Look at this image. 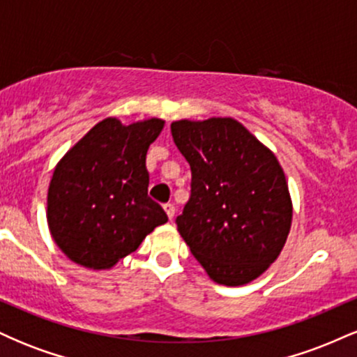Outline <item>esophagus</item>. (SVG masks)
I'll return each mask as SVG.
<instances>
[{"label": "esophagus", "instance_id": "obj_1", "mask_svg": "<svg viewBox=\"0 0 357 357\" xmlns=\"http://www.w3.org/2000/svg\"><path fill=\"white\" fill-rule=\"evenodd\" d=\"M165 211H166L167 218H169V220H173V218H174V213H176V208H174V204H171V203L165 204Z\"/></svg>", "mask_w": 357, "mask_h": 357}]
</instances>
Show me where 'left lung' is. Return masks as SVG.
Instances as JSON below:
<instances>
[{
  "label": "left lung",
  "mask_w": 357,
  "mask_h": 357,
  "mask_svg": "<svg viewBox=\"0 0 357 357\" xmlns=\"http://www.w3.org/2000/svg\"><path fill=\"white\" fill-rule=\"evenodd\" d=\"M174 144L191 167L179 235L216 284L255 280L284 248L292 199L275 154L231 117L176 121Z\"/></svg>",
  "instance_id": "8db88e82"
}]
</instances>
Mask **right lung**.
<instances>
[{
  "label": "right lung",
  "mask_w": 357,
  "mask_h": 357,
  "mask_svg": "<svg viewBox=\"0 0 357 357\" xmlns=\"http://www.w3.org/2000/svg\"><path fill=\"white\" fill-rule=\"evenodd\" d=\"M165 121L96 124L60 159L47 198L52 238L85 268H112L167 216L147 196L146 154Z\"/></svg>",
  "instance_id": "1"
}]
</instances>
